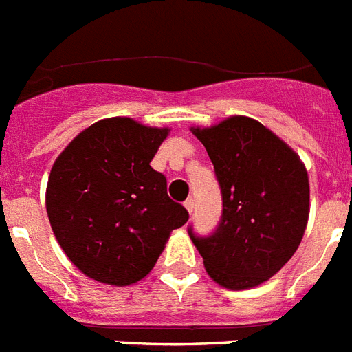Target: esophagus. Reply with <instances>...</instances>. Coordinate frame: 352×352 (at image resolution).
Here are the masks:
<instances>
[{
  "instance_id": "obj_1",
  "label": "esophagus",
  "mask_w": 352,
  "mask_h": 352,
  "mask_svg": "<svg viewBox=\"0 0 352 352\" xmlns=\"http://www.w3.org/2000/svg\"><path fill=\"white\" fill-rule=\"evenodd\" d=\"M193 206H195V204H193V199H186L184 208H186V210H188V213H190V215H191V213H193Z\"/></svg>"
}]
</instances>
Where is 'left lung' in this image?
Segmentation results:
<instances>
[{
	"instance_id": "obj_1",
	"label": "left lung",
	"mask_w": 352,
	"mask_h": 352,
	"mask_svg": "<svg viewBox=\"0 0 352 352\" xmlns=\"http://www.w3.org/2000/svg\"><path fill=\"white\" fill-rule=\"evenodd\" d=\"M221 186L222 215L211 235L188 228L208 275L228 289H248L278 273L302 242L309 181L300 157L250 117L193 128Z\"/></svg>"
}]
</instances>
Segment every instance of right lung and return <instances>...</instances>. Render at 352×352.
I'll return each mask as SVG.
<instances>
[{
	"mask_svg": "<svg viewBox=\"0 0 352 352\" xmlns=\"http://www.w3.org/2000/svg\"><path fill=\"white\" fill-rule=\"evenodd\" d=\"M166 135V128L111 117L81 131L54 162L48 221L90 278L110 285L144 278L171 231L190 219L168 197L166 177L150 166Z\"/></svg>",
	"mask_w": 352,
	"mask_h": 352,
	"instance_id": "1",
	"label": "right lung"
}]
</instances>
